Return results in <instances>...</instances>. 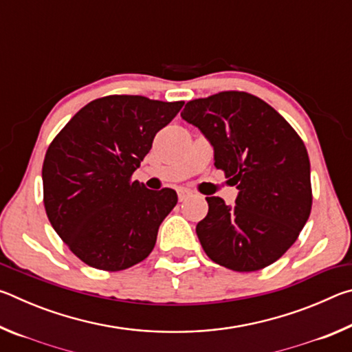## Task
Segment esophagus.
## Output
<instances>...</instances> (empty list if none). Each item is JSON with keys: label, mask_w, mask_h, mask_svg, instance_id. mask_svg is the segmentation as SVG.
Masks as SVG:
<instances>
[{"label": "esophagus", "mask_w": 352, "mask_h": 352, "mask_svg": "<svg viewBox=\"0 0 352 352\" xmlns=\"http://www.w3.org/2000/svg\"><path fill=\"white\" fill-rule=\"evenodd\" d=\"M177 192H178V200H180V201H184L186 199H189L190 195H192V192H190L189 189H184V188H180L177 190Z\"/></svg>", "instance_id": "obj_1"}]
</instances>
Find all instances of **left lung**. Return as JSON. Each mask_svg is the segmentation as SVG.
<instances>
[{"label": "left lung", "mask_w": 352, "mask_h": 352, "mask_svg": "<svg viewBox=\"0 0 352 352\" xmlns=\"http://www.w3.org/2000/svg\"><path fill=\"white\" fill-rule=\"evenodd\" d=\"M214 147V166L239 189L236 205L206 197L197 236L208 258L234 272L273 264L294 245L312 208L311 163L294 127L245 91L194 99L182 111Z\"/></svg>", "instance_id": "8db88e82"}]
</instances>
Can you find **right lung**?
<instances>
[{
	"label": "right lung",
	"mask_w": 352,
	"mask_h": 352,
	"mask_svg": "<svg viewBox=\"0 0 352 352\" xmlns=\"http://www.w3.org/2000/svg\"><path fill=\"white\" fill-rule=\"evenodd\" d=\"M183 104L130 94L94 99L47 147L41 169L47 219L87 265L119 272L151 254L177 192L147 189L132 175Z\"/></svg>",
	"instance_id": "right-lung-1"
}]
</instances>
